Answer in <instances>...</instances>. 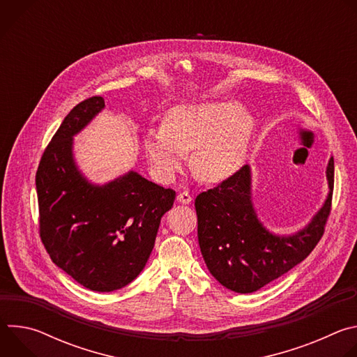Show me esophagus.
<instances>
[{
	"label": "esophagus",
	"mask_w": 357,
	"mask_h": 357,
	"mask_svg": "<svg viewBox=\"0 0 357 357\" xmlns=\"http://www.w3.org/2000/svg\"><path fill=\"white\" fill-rule=\"evenodd\" d=\"M176 199H178V202L183 203V205H188V203H190V202H192V196H190V193H189L188 190H182V192H179Z\"/></svg>",
	"instance_id": "esophagus-1"
}]
</instances>
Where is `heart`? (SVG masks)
<instances>
[{
    "mask_svg": "<svg viewBox=\"0 0 357 357\" xmlns=\"http://www.w3.org/2000/svg\"><path fill=\"white\" fill-rule=\"evenodd\" d=\"M252 119L234 101H212L172 107L162 128L144 135L148 161L161 176H171L192 152L195 175L209 183L231 176L244 162Z\"/></svg>",
    "mask_w": 357,
    "mask_h": 357,
    "instance_id": "heart-1",
    "label": "heart"
}]
</instances>
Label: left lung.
Instances as JSON below:
<instances>
[{
	"mask_svg": "<svg viewBox=\"0 0 357 357\" xmlns=\"http://www.w3.org/2000/svg\"><path fill=\"white\" fill-rule=\"evenodd\" d=\"M333 158L326 176L329 195L312 222L294 236L280 237L259 222L251 203L248 165L195 199L197 240L211 274L226 288L248 294L307 259L324 236L332 209Z\"/></svg>",
	"mask_w": 357,
	"mask_h": 357,
	"instance_id": "obj_1",
	"label": "left lung"
}]
</instances>
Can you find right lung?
Listing matches in <instances>:
<instances>
[{
    "mask_svg": "<svg viewBox=\"0 0 357 357\" xmlns=\"http://www.w3.org/2000/svg\"><path fill=\"white\" fill-rule=\"evenodd\" d=\"M103 107L105 98L93 96L70 110L43 151L35 182L39 236L50 260L80 285L110 292L142 271L176 193L132 171L105 186L82 176L73 135Z\"/></svg>",
    "mask_w": 357,
    "mask_h": 357,
    "instance_id": "right-lung-1",
    "label": "right lung"
}]
</instances>
